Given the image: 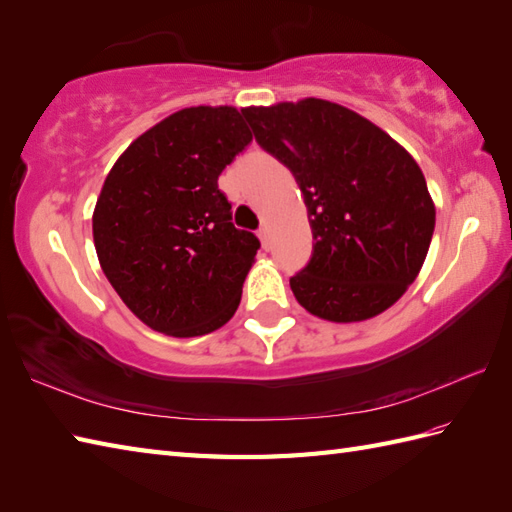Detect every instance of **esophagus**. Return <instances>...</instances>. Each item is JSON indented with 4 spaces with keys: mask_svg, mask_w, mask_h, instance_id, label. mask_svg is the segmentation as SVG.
<instances>
[{
    "mask_svg": "<svg viewBox=\"0 0 512 512\" xmlns=\"http://www.w3.org/2000/svg\"><path fill=\"white\" fill-rule=\"evenodd\" d=\"M257 237L262 239V246L268 250V226H262V228H259V231H257Z\"/></svg>",
    "mask_w": 512,
    "mask_h": 512,
    "instance_id": "obj_1",
    "label": "esophagus"
}]
</instances>
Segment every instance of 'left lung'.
<instances>
[{
	"label": "left lung",
	"instance_id": "1",
	"mask_svg": "<svg viewBox=\"0 0 512 512\" xmlns=\"http://www.w3.org/2000/svg\"><path fill=\"white\" fill-rule=\"evenodd\" d=\"M242 114L308 206L314 246L308 266L290 277L297 301L336 323L394 306L418 277L436 228L418 162L372 121L323 99Z\"/></svg>",
	"mask_w": 512,
	"mask_h": 512
}]
</instances>
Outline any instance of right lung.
<instances>
[{
  "mask_svg": "<svg viewBox=\"0 0 512 512\" xmlns=\"http://www.w3.org/2000/svg\"><path fill=\"white\" fill-rule=\"evenodd\" d=\"M253 134L235 107H187L129 145L92 217L105 277L151 330L209 334L233 317L259 239L231 222L217 178Z\"/></svg>",
  "mask_w": 512,
  "mask_h": 512,
  "instance_id": "obj_1",
  "label": "right lung"
}]
</instances>
